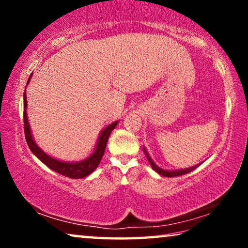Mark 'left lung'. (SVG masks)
<instances>
[{"mask_svg":"<svg viewBox=\"0 0 248 248\" xmlns=\"http://www.w3.org/2000/svg\"><path fill=\"white\" fill-rule=\"evenodd\" d=\"M143 150H144V154H145V155H147V158H148L149 162H150L151 167L154 168V170L157 171L158 174H160V175H162V176H165V177H176V176H182V175L188 174V172H191L192 170H194V169H195L196 167H198V166H200V164H199V165L193 166V167L185 168V169H178V170H165V169H162V168H160V167H158V166L155 164L154 160H152V159L150 158V155H148V152L145 151V149H143Z\"/></svg>","mask_w":248,"mask_h":248,"instance_id":"obj_1","label":"left lung"}]
</instances>
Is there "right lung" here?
I'll return each instance as SVG.
<instances>
[{"mask_svg":"<svg viewBox=\"0 0 248 248\" xmlns=\"http://www.w3.org/2000/svg\"><path fill=\"white\" fill-rule=\"evenodd\" d=\"M31 76L32 74H30L27 84L29 83ZM23 123H25V137H26L27 144H28V147L30 150H31L32 154L35 155L40 161L44 162L47 167L53 169L54 171L59 172V174L65 176V177L78 179V178H83L86 177V176L90 175L91 172L98 167V165H99L101 158H103L104 155L105 149H106L108 138H109L111 131L116 127L118 121L109 124L106 128H104V130L101 131V133L99 134V138H98L97 145L96 148H94L93 155H91L89 158L78 162H66V161L57 160V159L50 157V155L45 154V152H44L42 149L36 144V142L33 141L31 131H30L28 117H27L26 93H23Z\"/></svg>","mask_w":248,"mask_h":248,"instance_id":"obj_1","label":"right lung"}]
</instances>
